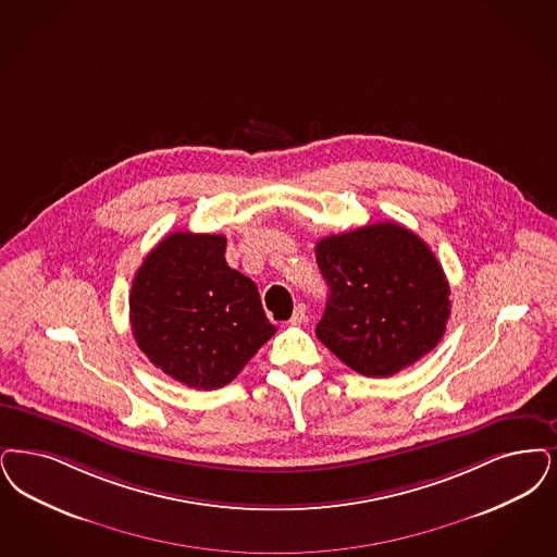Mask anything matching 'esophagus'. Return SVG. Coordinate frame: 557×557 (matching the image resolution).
Returning a JSON list of instances; mask_svg holds the SVG:
<instances>
[{"label":"esophagus","mask_w":557,"mask_h":557,"mask_svg":"<svg viewBox=\"0 0 557 557\" xmlns=\"http://www.w3.org/2000/svg\"><path fill=\"white\" fill-rule=\"evenodd\" d=\"M307 319H309V314H307V307H305V305H298V307L294 309V314H292L289 323H292V325H302Z\"/></svg>","instance_id":"34e87169"}]
</instances>
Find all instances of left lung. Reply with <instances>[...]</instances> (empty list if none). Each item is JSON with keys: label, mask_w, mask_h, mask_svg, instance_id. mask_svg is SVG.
I'll return each mask as SVG.
<instances>
[{"label": "left lung", "mask_w": 557, "mask_h": 557, "mask_svg": "<svg viewBox=\"0 0 557 557\" xmlns=\"http://www.w3.org/2000/svg\"><path fill=\"white\" fill-rule=\"evenodd\" d=\"M330 300L317 337L364 377H392L445 334L449 286L437 257L400 223L327 236L314 248Z\"/></svg>", "instance_id": "left-lung-1"}]
</instances>
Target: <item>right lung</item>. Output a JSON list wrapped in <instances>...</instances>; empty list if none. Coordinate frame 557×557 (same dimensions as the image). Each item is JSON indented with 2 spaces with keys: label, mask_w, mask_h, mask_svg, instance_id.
<instances>
[{
  "label": "right lung",
  "mask_w": 557,
  "mask_h": 557,
  "mask_svg": "<svg viewBox=\"0 0 557 557\" xmlns=\"http://www.w3.org/2000/svg\"><path fill=\"white\" fill-rule=\"evenodd\" d=\"M131 325L157 369L193 389H220L275 334L252 280L225 263L220 234L172 232L145 257Z\"/></svg>",
  "instance_id": "1"
}]
</instances>
